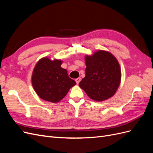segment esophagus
<instances>
[{
  "label": "esophagus",
  "instance_id": "obj_1",
  "mask_svg": "<svg viewBox=\"0 0 153 153\" xmlns=\"http://www.w3.org/2000/svg\"><path fill=\"white\" fill-rule=\"evenodd\" d=\"M80 80H81V78H76V79H75V82H76V84H79V82H80Z\"/></svg>",
  "mask_w": 153,
  "mask_h": 153
}]
</instances>
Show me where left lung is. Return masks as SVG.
Returning a JSON list of instances; mask_svg holds the SVG:
<instances>
[{
    "instance_id": "1",
    "label": "left lung",
    "mask_w": 153,
    "mask_h": 153,
    "mask_svg": "<svg viewBox=\"0 0 153 153\" xmlns=\"http://www.w3.org/2000/svg\"><path fill=\"white\" fill-rule=\"evenodd\" d=\"M85 76L79 86L90 98L101 101L112 97L116 92L121 78L117 60L113 55L99 50L85 57Z\"/></svg>"
}]
</instances>
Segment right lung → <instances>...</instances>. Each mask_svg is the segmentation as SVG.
Masks as SVG:
<instances>
[{"label": "right lung", "instance_id": "1", "mask_svg": "<svg viewBox=\"0 0 153 153\" xmlns=\"http://www.w3.org/2000/svg\"><path fill=\"white\" fill-rule=\"evenodd\" d=\"M62 61L48 58L41 59L36 65L32 76V84L40 98L57 103L61 101L69 89L76 85L69 77L67 71L61 67Z\"/></svg>", "mask_w": 153, "mask_h": 153}]
</instances>
